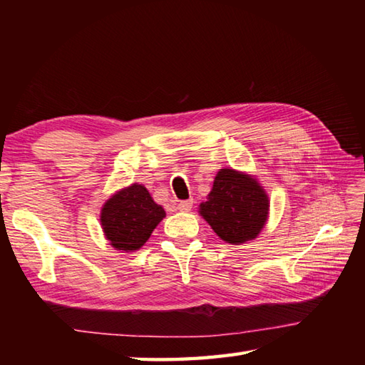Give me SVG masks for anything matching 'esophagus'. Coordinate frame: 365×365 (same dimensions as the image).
<instances>
[{"mask_svg":"<svg viewBox=\"0 0 365 365\" xmlns=\"http://www.w3.org/2000/svg\"><path fill=\"white\" fill-rule=\"evenodd\" d=\"M177 208H178V210H182V212H190L192 208V200L191 199L190 200H180V202L177 204Z\"/></svg>","mask_w":365,"mask_h":365,"instance_id":"esophagus-1","label":"esophagus"}]
</instances>
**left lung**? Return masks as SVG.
Here are the masks:
<instances>
[{
  "instance_id": "8db88e82",
  "label": "left lung",
  "mask_w": 365,
  "mask_h": 365,
  "mask_svg": "<svg viewBox=\"0 0 365 365\" xmlns=\"http://www.w3.org/2000/svg\"><path fill=\"white\" fill-rule=\"evenodd\" d=\"M268 196L252 177L234 169H221L200 215L215 234L230 245L255 238L268 218Z\"/></svg>"
}]
</instances>
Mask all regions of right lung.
<instances>
[{"mask_svg":"<svg viewBox=\"0 0 365 365\" xmlns=\"http://www.w3.org/2000/svg\"><path fill=\"white\" fill-rule=\"evenodd\" d=\"M165 215L163 207L153 202L145 187L135 183L108 200L100 221L111 246L130 252L139 250L149 240Z\"/></svg>","mask_w":365,"mask_h":365,"instance_id":"add662e5","label":"right lung"}]
</instances>
